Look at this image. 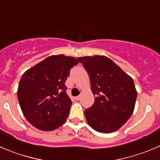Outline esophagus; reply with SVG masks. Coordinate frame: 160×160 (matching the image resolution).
<instances>
[{
	"label": "esophagus",
	"instance_id": "obj_1",
	"mask_svg": "<svg viewBox=\"0 0 160 160\" xmlns=\"http://www.w3.org/2000/svg\"><path fill=\"white\" fill-rule=\"evenodd\" d=\"M81 98V96H78V97H75V100H79Z\"/></svg>",
	"mask_w": 160,
	"mask_h": 160
}]
</instances>
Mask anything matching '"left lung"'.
I'll use <instances>...</instances> for the list:
<instances>
[{
  "instance_id": "obj_1",
  "label": "left lung",
  "mask_w": 160,
  "mask_h": 160,
  "mask_svg": "<svg viewBox=\"0 0 160 160\" xmlns=\"http://www.w3.org/2000/svg\"><path fill=\"white\" fill-rule=\"evenodd\" d=\"M87 71L95 97L92 107L84 112L88 124L96 131L110 133L130 118L138 92L133 80L105 56L78 57Z\"/></svg>"
}]
</instances>
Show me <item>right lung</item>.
<instances>
[{
	"instance_id": "obj_1",
	"label": "right lung",
	"mask_w": 160,
	"mask_h": 160,
	"mask_svg": "<svg viewBox=\"0 0 160 160\" xmlns=\"http://www.w3.org/2000/svg\"><path fill=\"white\" fill-rule=\"evenodd\" d=\"M78 63L71 56H50L23 73L17 96L27 121L37 129L52 131L66 122L71 100L65 82L71 68Z\"/></svg>"
}]
</instances>
